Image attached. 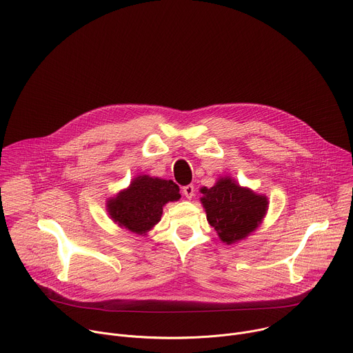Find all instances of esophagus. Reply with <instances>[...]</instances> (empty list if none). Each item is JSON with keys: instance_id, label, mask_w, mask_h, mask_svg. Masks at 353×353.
Segmentation results:
<instances>
[{"instance_id": "34e87169", "label": "esophagus", "mask_w": 353, "mask_h": 353, "mask_svg": "<svg viewBox=\"0 0 353 353\" xmlns=\"http://www.w3.org/2000/svg\"><path fill=\"white\" fill-rule=\"evenodd\" d=\"M183 194H184L188 199L194 198V195H195V188H194V185H192V184L184 185V187H183Z\"/></svg>"}]
</instances>
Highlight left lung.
I'll list each match as a JSON object with an SVG mask.
<instances>
[{
  "label": "left lung",
  "instance_id": "1",
  "mask_svg": "<svg viewBox=\"0 0 353 353\" xmlns=\"http://www.w3.org/2000/svg\"><path fill=\"white\" fill-rule=\"evenodd\" d=\"M199 191L208 223L228 245L254 233L268 211L267 195L241 187L230 176H222L211 188L203 187Z\"/></svg>",
  "mask_w": 353,
  "mask_h": 353
}]
</instances>
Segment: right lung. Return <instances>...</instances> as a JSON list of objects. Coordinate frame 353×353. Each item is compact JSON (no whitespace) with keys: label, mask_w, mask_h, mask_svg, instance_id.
<instances>
[{"label":"right lung","mask_w":353,"mask_h":353,"mask_svg":"<svg viewBox=\"0 0 353 353\" xmlns=\"http://www.w3.org/2000/svg\"><path fill=\"white\" fill-rule=\"evenodd\" d=\"M180 188L172 180L139 174L130 185L108 198L106 211L121 229L146 236L161 221L163 207L180 199Z\"/></svg>","instance_id":"1"}]
</instances>
